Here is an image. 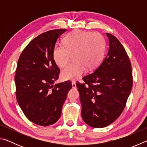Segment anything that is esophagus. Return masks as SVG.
<instances>
[{"instance_id":"obj_1","label":"esophagus","mask_w":147,"mask_h":147,"mask_svg":"<svg viewBox=\"0 0 147 147\" xmlns=\"http://www.w3.org/2000/svg\"><path fill=\"white\" fill-rule=\"evenodd\" d=\"M72 88H74V89L76 88V83H75V82H72Z\"/></svg>"}]
</instances>
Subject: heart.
Segmentation results:
<instances>
[{"instance_id":"obj_1","label":"heart","mask_w":147,"mask_h":147,"mask_svg":"<svg viewBox=\"0 0 147 147\" xmlns=\"http://www.w3.org/2000/svg\"><path fill=\"white\" fill-rule=\"evenodd\" d=\"M63 45H56L53 51L54 61L59 67L67 65L73 54L74 62L61 73L64 80H76L86 73L87 67L95 68L102 59L105 51V39L101 34L75 30L65 37Z\"/></svg>"}]
</instances>
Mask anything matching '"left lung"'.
Masks as SVG:
<instances>
[{
    "mask_svg": "<svg viewBox=\"0 0 147 147\" xmlns=\"http://www.w3.org/2000/svg\"><path fill=\"white\" fill-rule=\"evenodd\" d=\"M109 49L93 73L76 83L82 117L89 126L104 128L113 123L125 107L132 88V71L127 53L115 36L106 33Z\"/></svg>",
    "mask_w": 147,
    "mask_h": 147,
    "instance_id": "obj_1",
    "label": "left lung"
}]
</instances>
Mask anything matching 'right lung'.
<instances>
[{
	"mask_svg": "<svg viewBox=\"0 0 147 147\" xmlns=\"http://www.w3.org/2000/svg\"><path fill=\"white\" fill-rule=\"evenodd\" d=\"M66 29L53 30L39 35L20 56L15 75L17 102L25 116L40 126L53 124L61 109L71 82L55 84L59 69L53 57L57 39Z\"/></svg>",
	"mask_w": 147,
	"mask_h": 147,
	"instance_id": "obj_1",
	"label": "right lung"
}]
</instances>
